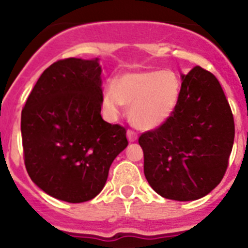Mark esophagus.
<instances>
[{"mask_svg":"<svg viewBox=\"0 0 248 248\" xmlns=\"http://www.w3.org/2000/svg\"><path fill=\"white\" fill-rule=\"evenodd\" d=\"M126 137H128V140L130 141V143H133V141H135V140L138 139L137 133H135L134 130H130V129L126 131Z\"/></svg>","mask_w":248,"mask_h":248,"instance_id":"esophagus-1","label":"esophagus"}]
</instances>
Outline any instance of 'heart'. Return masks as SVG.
I'll use <instances>...</instances> for the list:
<instances>
[{"label": "heart", "mask_w": 248, "mask_h": 248, "mask_svg": "<svg viewBox=\"0 0 248 248\" xmlns=\"http://www.w3.org/2000/svg\"><path fill=\"white\" fill-rule=\"evenodd\" d=\"M181 95V83L175 72H126L107 84L103 107L117 117L123 105L129 107V120L143 130L164 125L176 110Z\"/></svg>", "instance_id": "b5f03b06"}]
</instances>
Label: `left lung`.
<instances>
[{"label": "left lung", "instance_id": "left-lung-1", "mask_svg": "<svg viewBox=\"0 0 248 248\" xmlns=\"http://www.w3.org/2000/svg\"><path fill=\"white\" fill-rule=\"evenodd\" d=\"M180 102L171 118L140 135L144 174L165 199L192 201L221 183L229 165L235 123L217 78L201 67L181 74Z\"/></svg>", "mask_w": 248, "mask_h": 248}]
</instances>
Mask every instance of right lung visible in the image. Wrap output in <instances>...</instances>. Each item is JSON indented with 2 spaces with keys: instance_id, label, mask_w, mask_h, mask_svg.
I'll use <instances>...</instances> for the list:
<instances>
[{
  "instance_id": "obj_1",
  "label": "right lung",
  "mask_w": 248,
  "mask_h": 248,
  "mask_svg": "<svg viewBox=\"0 0 248 248\" xmlns=\"http://www.w3.org/2000/svg\"><path fill=\"white\" fill-rule=\"evenodd\" d=\"M99 59L67 58L42 73L22 109L25 165L46 194L78 203L102 191L126 130L100 115Z\"/></svg>"
}]
</instances>
